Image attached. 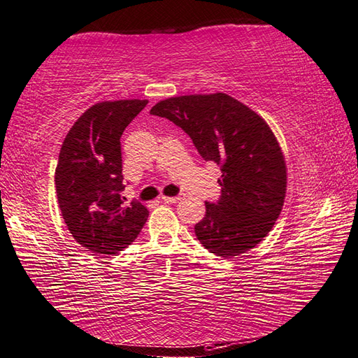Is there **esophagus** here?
<instances>
[{
	"mask_svg": "<svg viewBox=\"0 0 358 358\" xmlns=\"http://www.w3.org/2000/svg\"><path fill=\"white\" fill-rule=\"evenodd\" d=\"M183 199H185L183 195H177V197H166V195H163V197H161V200L166 201V203H178Z\"/></svg>",
	"mask_w": 358,
	"mask_h": 358,
	"instance_id": "34e87169",
	"label": "esophagus"
}]
</instances>
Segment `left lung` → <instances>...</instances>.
Segmentation results:
<instances>
[{
	"label": "left lung",
	"mask_w": 358,
	"mask_h": 358,
	"mask_svg": "<svg viewBox=\"0 0 358 358\" xmlns=\"http://www.w3.org/2000/svg\"><path fill=\"white\" fill-rule=\"evenodd\" d=\"M150 115L183 129L200 155L222 169L220 199L206 201L195 225L203 247L222 257L255 248L276 223L287 192L284 153L265 119L225 93L169 97Z\"/></svg>",
	"instance_id": "1"
}]
</instances>
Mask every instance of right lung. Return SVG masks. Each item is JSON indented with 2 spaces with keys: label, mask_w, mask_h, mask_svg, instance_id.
I'll list each match as a JSON object with an SVG mask.
<instances>
[{
  "label": "right lung",
  "mask_w": 358,
  "mask_h": 358,
  "mask_svg": "<svg viewBox=\"0 0 358 358\" xmlns=\"http://www.w3.org/2000/svg\"><path fill=\"white\" fill-rule=\"evenodd\" d=\"M149 101L94 103L69 129L55 167V191L69 233L96 255H116L136 239L149 217L125 205L121 136Z\"/></svg>",
  "instance_id": "right-lung-1"
}]
</instances>
